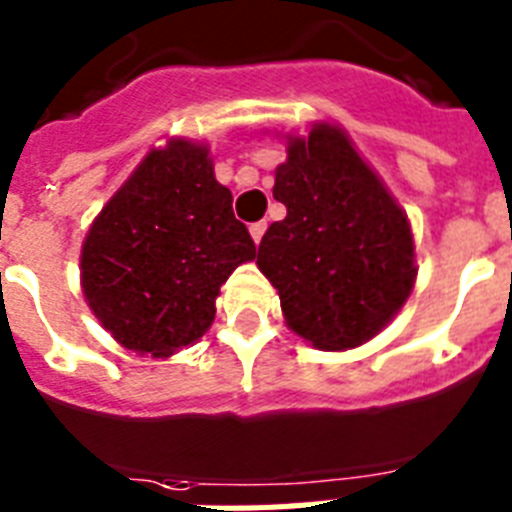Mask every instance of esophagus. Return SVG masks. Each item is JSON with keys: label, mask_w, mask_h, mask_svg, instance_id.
I'll use <instances>...</instances> for the list:
<instances>
[{"label": "esophagus", "mask_w": 512, "mask_h": 512, "mask_svg": "<svg viewBox=\"0 0 512 512\" xmlns=\"http://www.w3.org/2000/svg\"><path fill=\"white\" fill-rule=\"evenodd\" d=\"M265 228H268V223H265V220H260V223H252V225H249V233H252V239H255V244H260V239H263Z\"/></svg>", "instance_id": "obj_1"}]
</instances>
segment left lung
<instances>
[{"instance_id": "1", "label": "left lung", "mask_w": 512, "mask_h": 512, "mask_svg": "<svg viewBox=\"0 0 512 512\" xmlns=\"http://www.w3.org/2000/svg\"><path fill=\"white\" fill-rule=\"evenodd\" d=\"M273 199L287 217L265 231L257 265L279 289L289 329L316 348H356L380 332L414 284L406 215L345 132L321 124L289 140Z\"/></svg>"}]
</instances>
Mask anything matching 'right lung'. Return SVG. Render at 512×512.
<instances>
[{
    "label": "right lung",
    "instance_id": "obj_1",
    "mask_svg": "<svg viewBox=\"0 0 512 512\" xmlns=\"http://www.w3.org/2000/svg\"><path fill=\"white\" fill-rule=\"evenodd\" d=\"M209 151L172 140L116 191L82 247V289L124 348L170 356L215 319L220 284L255 257Z\"/></svg>",
    "mask_w": 512,
    "mask_h": 512
}]
</instances>
